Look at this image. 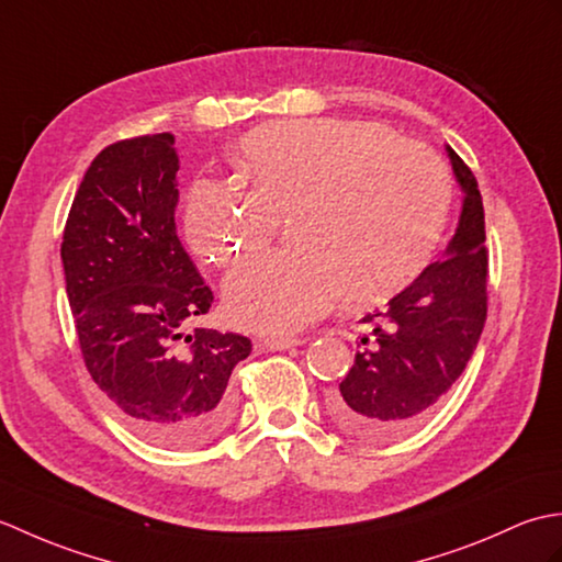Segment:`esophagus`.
<instances>
[{
  "instance_id": "obj_1",
  "label": "esophagus",
  "mask_w": 562,
  "mask_h": 562,
  "mask_svg": "<svg viewBox=\"0 0 562 562\" xmlns=\"http://www.w3.org/2000/svg\"><path fill=\"white\" fill-rule=\"evenodd\" d=\"M304 338L296 336H270V338H258L256 345L262 350H290L296 348V345H304Z\"/></svg>"
}]
</instances>
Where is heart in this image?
Here are the masks:
<instances>
[{
    "mask_svg": "<svg viewBox=\"0 0 562 562\" xmlns=\"http://www.w3.org/2000/svg\"><path fill=\"white\" fill-rule=\"evenodd\" d=\"M232 181H198L186 198L190 250L217 268L268 246L292 217L296 248L246 260L224 282L236 326L288 333L342 296L386 300L423 272L451 214L453 186L435 151L391 127L340 117H292L250 130Z\"/></svg>",
    "mask_w": 562,
    "mask_h": 562,
    "instance_id": "obj_1",
    "label": "heart"
}]
</instances>
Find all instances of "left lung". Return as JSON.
Returning a JSON list of instances; mask_svg holds the SVG:
<instances>
[{
  "instance_id": "left-lung-1",
  "label": "left lung",
  "mask_w": 562,
  "mask_h": 562,
  "mask_svg": "<svg viewBox=\"0 0 562 562\" xmlns=\"http://www.w3.org/2000/svg\"><path fill=\"white\" fill-rule=\"evenodd\" d=\"M463 188V210L445 260L423 270L384 312L367 314L374 336L330 398L340 429L391 439L420 425L469 364L487 316V248L483 198L473 171L447 147Z\"/></svg>"
}]
</instances>
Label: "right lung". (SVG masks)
I'll list each match as a JSON object with an SVG mask.
<instances>
[{"label": "right lung", "instance_id": "add662e5", "mask_svg": "<svg viewBox=\"0 0 562 562\" xmlns=\"http://www.w3.org/2000/svg\"><path fill=\"white\" fill-rule=\"evenodd\" d=\"M178 169L169 133L105 147L83 173L59 256L91 379L137 435L193 449L229 425V376L250 340L183 333L214 294L178 241Z\"/></svg>", "mask_w": 562, "mask_h": 562}]
</instances>
